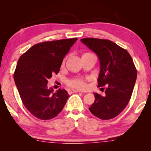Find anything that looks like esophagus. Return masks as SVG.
<instances>
[{"label": "esophagus", "mask_w": 151, "mask_h": 151, "mask_svg": "<svg viewBox=\"0 0 151 151\" xmlns=\"http://www.w3.org/2000/svg\"><path fill=\"white\" fill-rule=\"evenodd\" d=\"M68 92V93H69V94H72V93H81V92L79 91L74 90V89H71V90H69Z\"/></svg>", "instance_id": "esophagus-1"}]
</instances>
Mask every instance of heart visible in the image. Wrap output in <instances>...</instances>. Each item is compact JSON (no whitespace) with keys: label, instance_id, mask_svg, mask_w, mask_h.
<instances>
[{"label":"heart","instance_id":"1","mask_svg":"<svg viewBox=\"0 0 151 151\" xmlns=\"http://www.w3.org/2000/svg\"><path fill=\"white\" fill-rule=\"evenodd\" d=\"M68 85L73 88L77 89H85L86 88V83L85 79L83 78H77L72 79L68 82Z\"/></svg>","mask_w":151,"mask_h":151}]
</instances>
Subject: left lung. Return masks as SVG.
Listing matches in <instances>:
<instances>
[{
  "label": "left lung",
  "mask_w": 151,
  "mask_h": 151,
  "mask_svg": "<svg viewBox=\"0 0 151 151\" xmlns=\"http://www.w3.org/2000/svg\"><path fill=\"white\" fill-rule=\"evenodd\" d=\"M81 40L96 53L100 61L98 86H107L104 96L94 93L95 100L89 111L101 119H113L131 99L137 76L133 60L126 50L109 40L85 38Z\"/></svg>",
  "instance_id": "left-lung-1"
}]
</instances>
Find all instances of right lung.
<instances>
[{
	"label": "right lung",
	"mask_w": 151,
	"mask_h": 151,
	"mask_svg": "<svg viewBox=\"0 0 151 151\" xmlns=\"http://www.w3.org/2000/svg\"><path fill=\"white\" fill-rule=\"evenodd\" d=\"M77 38L40 42L20 56L14 73L15 84L24 106L41 120L55 118L69 94L65 89L54 93L48 79L58 73L63 58Z\"/></svg>",
	"instance_id": "1"
}]
</instances>
